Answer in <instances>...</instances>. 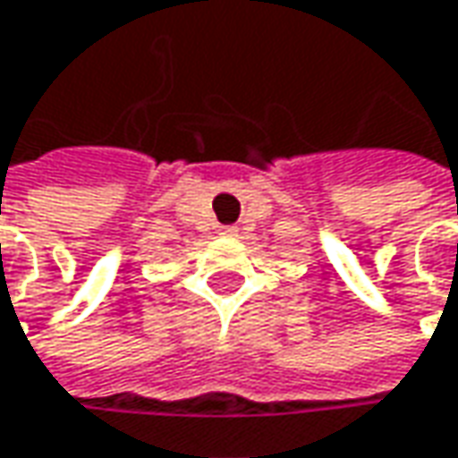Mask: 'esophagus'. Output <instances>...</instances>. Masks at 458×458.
Listing matches in <instances>:
<instances>
[{"label":"esophagus","instance_id":"esophagus-1","mask_svg":"<svg viewBox=\"0 0 458 458\" xmlns=\"http://www.w3.org/2000/svg\"><path fill=\"white\" fill-rule=\"evenodd\" d=\"M220 233H223V235H235V233H238V228H235V225H223V228H220Z\"/></svg>","mask_w":458,"mask_h":458}]
</instances>
